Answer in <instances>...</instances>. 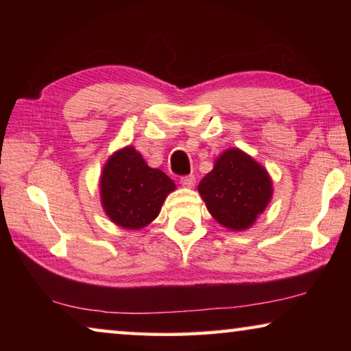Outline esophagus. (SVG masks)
Listing matches in <instances>:
<instances>
[{"label":"esophagus","instance_id":"1","mask_svg":"<svg viewBox=\"0 0 351 351\" xmlns=\"http://www.w3.org/2000/svg\"><path fill=\"white\" fill-rule=\"evenodd\" d=\"M180 182L182 184L184 187H193L195 186V176L193 175H189V176H182Z\"/></svg>","mask_w":351,"mask_h":351}]
</instances>
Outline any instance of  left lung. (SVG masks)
Wrapping results in <instances>:
<instances>
[{
	"instance_id": "obj_1",
	"label": "left lung",
	"mask_w": 351,
	"mask_h": 351,
	"mask_svg": "<svg viewBox=\"0 0 351 351\" xmlns=\"http://www.w3.org/2000/svg\"><path fill=\"white\" fill-rule=\"evenodd\" d=\"M198 192L219 224L230 230H246L271 201L272 181L254 158L239 148H229L215 159Z\"/></svg>"
}]
</instances>
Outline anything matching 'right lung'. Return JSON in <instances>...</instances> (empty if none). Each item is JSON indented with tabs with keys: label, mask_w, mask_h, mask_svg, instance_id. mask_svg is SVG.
<instances>
[{
	"label": "right lung",
	"mask_w": 351,
	"mask_h": 351,
	"mask_svg": "<svg viewBox=\"0 0 351 351\" xmlns=\"http://www.w3.org/2000/svg\"><path fill=\"white\" fill-rule=\"evenodd\" d=\"M175 189V182L162 170L148 167L132 145L112 153L100 175L104 210L123 229H142L150 224Z\"/></svg>",
	"instance_id": "right-lung-1"
}]
</instances>
